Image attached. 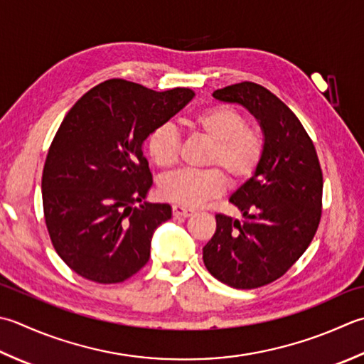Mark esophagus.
I'll return each instance as SVG.
<instances>
[{"instance_id":"1","label":"esophagus","mask_w":364,"mask_h":364,"mask_svg":"<svg viewBox=\"0 0 364 364\" xmlns=\"http://www.w3.org/2000/svg\"><path fill=\"white\" fill-rule=\"evenodd\" d=\"M172 211H173V216H176V218H189L194 215V211L189 208H184V206H181V205H173Z\"/></svg>"}]
</instances>
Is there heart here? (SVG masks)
Instances as JSON below:
<instances>
[{
  "label": "heart",
  "instance_id": "1",
  "mask_svg": "<svg viewBox=\"0 0 364 364\" xmlns=\"http://www.w3.org/2000/svg\"><path fill=\"white\" fill-rule=\"evenodd\" d=\"M191 126L210 141L205 166L211 168L180 170L164 176L159 194L172 203L197 208L223 194L225 178L238 184L257 172L265 154V135L260 127L247 126V118L240 110L220 104L197 112ZM180 134L172 124H161L148 135V154L158 167H173L180 158Z\"/></svg>",
  "mask_w": 364,
  "mask_h": 364
}]
</instances>
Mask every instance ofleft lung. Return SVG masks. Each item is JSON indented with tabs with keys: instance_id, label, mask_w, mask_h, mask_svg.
I'll return each mask as SVG.
<instances>
[{
	"instance_id": "left-lung-1",
	"label": "left lung",
	"mask_w": 364,
	"mask_h": 364,
	"mask_svg": "<svg viewBox=\"0 0 364 364\" xmlns=\"http://www.w3.org/2000/svg\"><path fill=\"white\" fill-rule=\"evenodd\" d=\"M213 97L252 113L265 135V154L230 197L245 220L216 215L203 263L227 286L257 289L286 274L314 238L322 216V168L300 119L272 91L241 82Z\"/></svg>"
}]
</instances>
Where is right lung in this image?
Masks as SVG:
<instances>
[{"instance_id":"obj_1","label":"right lung","mask_w":364,"mask_h":364,"mask_svg":"<svg viewBox=\"0 0 364 364\" xmlns=\"http://www.w3.org/2000/svg\"><path fill=\"white\" fill-rule=\"evenodd\" d=\"M194 96L112 78L64 117L42 172V205L55 251L85 279L123 282L146 265L153 233L172 208L144 202L153 176L141 146Z\"/></svg>"}]
</instances>
